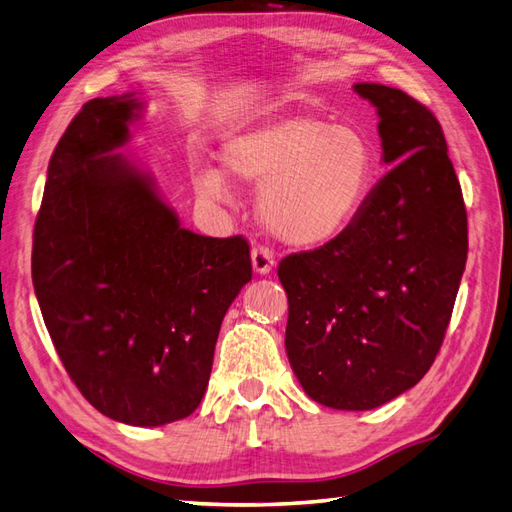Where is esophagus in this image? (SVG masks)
Listing matches in <instances>:
<instances>
[{
  "label": "esophagus",
  "mask_w": 512,
  "mask_h": 512,
  "mask_svg": "<svg viewBox=\"0 0 512 512\" xmlns=\"http://www.w3.org/2000/svg\"><path fill=\"white\" fill-rule=\"evenodd\" d=\"M251 259H253V270L257 274H270L274 268V253L272 248L259 244L251 251Z\"/></svg>",
  "instance_id": "esophagus-1"
}]
</instances>
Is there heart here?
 I'll return each instance as SVG.
<instances>
[{"label":"heart","instance_id":"obj_1","mask_svg":"<svg viewBox=\"0 0 512 512\" xmlns=\"http://www.w3.org/2000/svg\"><path fill=\"white\" fill-rule=\"evenodd\" d=\"M222 160L240 181L261 183L259 207L272 231L298 246L329 242L355 218L374 175L370 140L350 125L292 116L231 136ZM196 192L225 199L218 168L194 173Z\"/></svg>","mask_w":512,"mask_h":512}]
</instances>
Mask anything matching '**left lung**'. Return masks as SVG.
Wrapping results in <instances>:
<instances>
[{
  "instance_id": "obj_1",
  "label": "left lung",
  "mask_w": 512,
  "mask_h": 512,
  "mask_svg": "<svg viewBox=\"0 0 512 512\" xmlns=\"http://www.w3.org/2000/svg\"><path fill=\"white\" fill-rule=\"evenodd\" d=\"M376 108L391 168L350 225L281 259L285 350L305 393L368 411L422 381L448 329L467 261V212L443 129L398 88L355 84Z\"/></svg>"
}]
</instances>
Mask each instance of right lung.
<instances>
[{"instance_id":"right-lung-1","label":"right lung","mask_w":512,"mask_h":512,"mask_svg":"<svg viewBox=\"0 0 512 512\" xmlns=\"http://www.w3.org/2000/svg\"><path fill=\"white\" fill-rule=\"evenodd\" d=\"M142 103H84L47 168L32 281L58 357L82 396L129 426H164L201 404L220 324L251 281L242 235L179 225L153 179L114 153Z\"/></svg>"}]
</instances>
